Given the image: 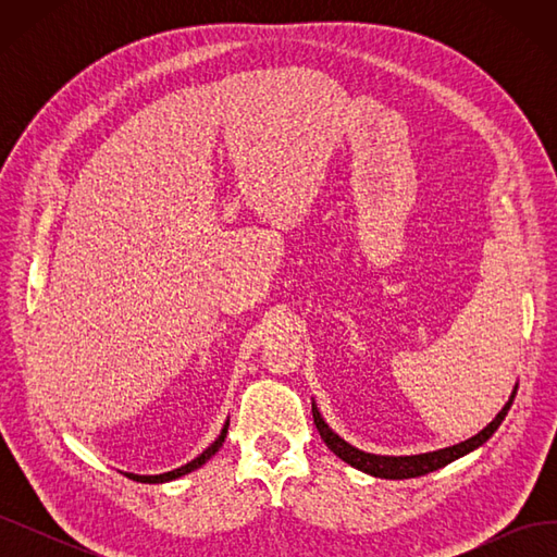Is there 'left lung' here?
Wrapping results in <instances>:
<instances>
[{
  "instance_id": "obj_1",
  "label": "left lung",
  "mask_w": 557,
  "mask_h": 557,
  "mask_svg": "<svg viewBox=\"0 0 557 557\" xmlns=\"http://www.w3.org/2000/svg\"><path fill=\"white\" fill-rule=\"evenodd\" d=\"M516 391H518V383L513 385V391L509 395V401L504 404L502 411L487 423L479 434L469 436V440L455 444V446H446V448H440V450H430V453H418V455H376V453H367V450H360L352 444H348L346 440H342L339 434H336L327 423L323 413H320L315 399L311 401V409H313V423L320 432V440H323L327 444V448L339 455V458L356 467L360 471H364V474L369 476H376V479H393V481H401V479H416V476H425L430 474V471H436L442 469L446 465H450L453 460L462 458V455L471 453L481 448L491 436L495 434V430L502 425V420L507 418L511 404H513V397H516Z\"/></svg>"
}]
</instances>
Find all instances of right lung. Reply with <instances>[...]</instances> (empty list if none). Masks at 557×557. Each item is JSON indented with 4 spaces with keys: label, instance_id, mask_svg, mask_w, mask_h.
I'll list each match as a JSON object with an SVG mask.
<instances>
[{
    "label": "right lung",
    "instance_id": "add662e5",
    "mask_svg": "<svg viewBox=\"0 0 557 557\" xmlns=\"http://www.w3.org/2000/svg\"><path fill=\"white\" fill-rule=\"evenodd\" d=\"M227 428H230V418L225 420V425H223V430H221V434L215 436V442L209 446V448H205L201 450L195 460H190L188 465H183V467H178V469H172V471H164V474H132V471H125V476H129L132 481H141V483H170V481H176V479H181V476H185V474H190V471H195V469H199L201 465H207L213 455L221 450V446L225 444V436H227Z\"/></svg>",
    "mask_w": 557,
    "mask_h": 557
}]
</instances>
